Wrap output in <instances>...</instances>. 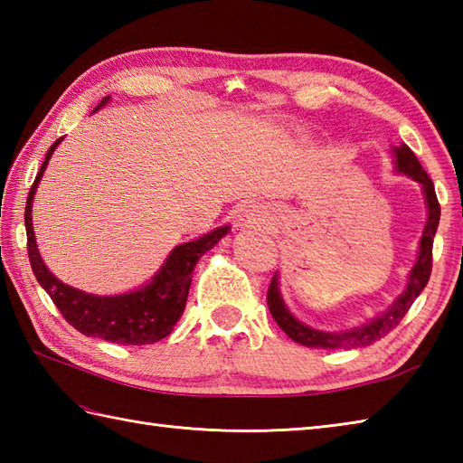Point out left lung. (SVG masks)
<instances>
[{"instance_id":"8db88e82","label":"left lung","mask_w":463,"mask_h":463,"mask_svg":"<svg viewBox=\"0 0 463 463\" xmlns=\"http://www.w3.org/2000/svg\"><path fill=\"white\" fill-rule=\"evenodd\" d=\"M392 153H394V165H396V173L410 176L411 181H416L421 184V193H424V201H426V209H428V219L424 232H421L420 239V247H418V259L414 262V267L408 272V284L404 292L390 304L388 310L380 312L378 317H373L362 326L350 328V330H318L312 328L308 324L300 322L294 314L290 312L288 304L284 302L282 294H280V280H279V272H274L270 288H269V308L272 318L277 320L279 326L284 330L288 338L294 342L302 344V346L308 348H364L370 346L382 336H386L390 330H394L400 320L406 317V312L410 310L411 304L420 297V292L426 288V284L430 280L431 274V247H434V237L439 224V203L436 196L434 183L428 176V173L421 169L420 161L416 159V155L411 153L408 145H398L392 146Z\"/></svg>"}]
</instances>
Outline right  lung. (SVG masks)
Instances as JSON below:
<instances>
[{
	"mask_svg": "<svg viewBox=\"0 0 463 463\" xmlns=\"http://www.w3.org/2000/svg\"><path fill=\"white\" fill-rule=\"evenodd\" d=\"M111 101V97L95 107L93 113L101 109L103 105ZM63 141L57 139L45 155L32 191L27 194L25 204V231H27V254L29 262L37 282L42 288L52 297L53 304L63 314V318L71 324L75 330H80L85 336L101 338L115 344H131V346H141V344H155L169 336L175 324L183 317L186 297H189L191 279L194 264L201 260L206 250H211L224 234L231 232V226L224 224L203 237L176 244L165 259L161 269L153 274L151 280H146L143 287L133 288L123 294H91L80 288L69 287V284L59 280L55 274L45 267V262L39 254L33 221H32V206L33 196L39 186V181L47 169V163L52 159L53 151Z\"/></svg>",
	"mask_w": 463,
	"mask_h": 463,
	"instance_id": "add662e5",
	"label": "right lung"
}]
</instances>
